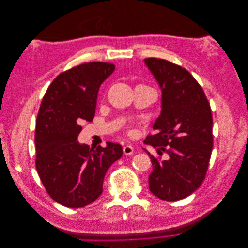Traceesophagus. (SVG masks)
Here are the masks:
<instances>
[{"mask_svg":"<svg viewBox=\"0 0 248 248\" xmlns=\"http://www.w3.org/2000/svg\"><path fill=\"white\" fill-rule=\"evenodd\" d=\"M123 152L125 155H132L134 150H133V147L130 146V145H126L123 147Z\"/></svg>","mask_w":248,"mask_h":248,"instance_id":"esophagus-1","label":"esophagus"}]
</instances>
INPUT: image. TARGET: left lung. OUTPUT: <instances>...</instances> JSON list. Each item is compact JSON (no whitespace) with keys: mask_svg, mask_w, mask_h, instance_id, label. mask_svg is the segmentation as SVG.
Returning <instances> with one entry per match:
<instances>
[{"mask_svg":"<svg viewBox=\"0 0 248 248\" xmlns=\"http://www.w3.org/2000/svg\"><path fill=\"white\" fill-rule=\"evenodd\" d=\"M145 63L158 81L162 109L145 144L158 148L150 155L153 170L149 189L160 200L172 202L196 191L205 180L213 148V118L204 90L183 67L168 60L147 58Z\"/></svg>","mask_w":248,"mask_h":248,"instance_id":"1","label":"left lung"}]
</instances>
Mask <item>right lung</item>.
I'll list each match as a JSON object with an SVG mask.
<instances>
[{
  "label": "right lung",
  "mask_w": 248,
  "mask_h": 248,
  "mask_svg": "<svg viewBox=\"0 0 248 248\" xmlns=\"http://www.w3.org/2000/svg\"><path fill=\"white\" fill-rule=\"evenodd\" d=\"M115 65L90 62L74 66L52 80L36 120V169L49 197L68 208L91 204L102 193L108 168L121 158V145H79L82 121L91 122L99 88Z\"/></svg>",
  "instance_id": "1"
}]
</instances>
